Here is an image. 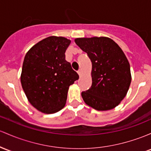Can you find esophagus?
Here are the masks:
<instances>
[{"label": "esophagus", "mask_w": 151, "mask_h": 151, "mask_svg": "<svg viewBox=\"0 0 151 151\" xmlns=\"http://www.w3.org/2000/svg\"><path fill=\"white\" fill-rule=\"evenodd\" d=\"M77 73H78V74L79 75V77H80V76L82 75V69H79L78 72H77Z\"/></svg>", "instance_id": "34e87169"}]
</instances>
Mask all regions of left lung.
I'll list each match as a JSON object with an SVG mask.
<instances>
[{
    "label": "left lung",
    "mask_w": 151,
    "mask_h": 151,
    "mask_svg": "<svg viewBox=\"0 0 151 151\" xmlns=\"http://www.w3.org/2000/svg\"><path fill=\"white\" fill-rule=\"evenodd\" d=\"M77 45L92 62V86L82 92L87 105L99 111L115 108L126 96L131 82L128 60L113 40L107 37L77 38Z\"/></svg>",
    "instance_id": "obj_1"
}]
</instances>
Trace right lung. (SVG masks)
<instances>
[{"instance_id":"add662e5","label":"right lung","mask_w":151,"mask_h":151,"mask_svg":"<svg viewBox=\"0 0 151 151\" xmlns=\"http://www.w3.org/2000/svg\"><path fill=\"white\" fill-rule=\"evenodd\" d=\"M71 41L49 36L29 49L23 63L21 82L29 102L47 114L55 113L66 104L69 86L79 75L66 61Z\"/></svg>"}]
</instances>
